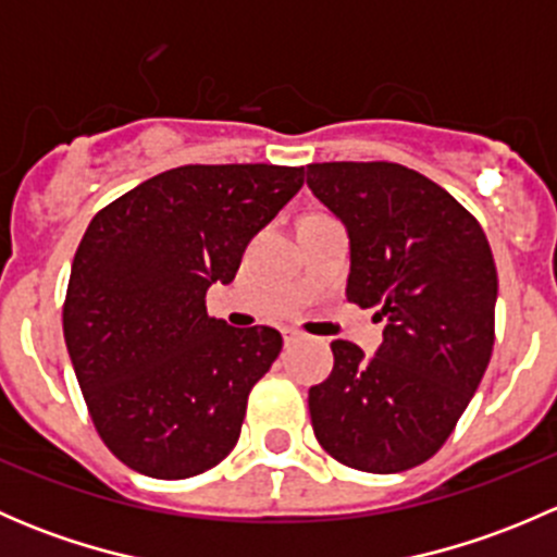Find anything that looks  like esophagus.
Here are the masks:
<instances>
[{"mask_svg": "<svg viewBox=\"0 0 557 557\" xmlns=\"http://www.w3.org/2000/svg\"><path fill=\"white\" fill-rule=\"evenodd\" d=\"M283 339H285V345H294V342L307 339V334L299 329H283Z\"/></svg>", "mask_w": 557, "mask_h": 557, "instance_id": "34e87169", "label": "esophagus"}]
</instances>
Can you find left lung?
Masks as SVG:
<instances>
[{
    "label": "left lung",
    "instance_id": "8db88e82",
    "mask_svg": "<svg viewBox=\"0 0 557 557\" xmlns=\"http://www.w3.org/2000/svg\"><path fill=\"white\" fill-rule=\"evenodd\" d=\"M307 185L350 239L347 299L385 320L372 358L331 342L334 369L310 387L314 436L350 469H412L445 445L491 361V245L442 185L401 164H310Z\"/></svg>",
    "mask_w": 557,
    "mask_h": 557
}]
</instances>
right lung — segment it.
I'll use <instances>...</instances> for the list:
<instances>
[{
  "label": "right lung",
  "instance_id": "obj_1",
  "mask_svg": "<svg viewBox=\"0 0 557 557\" xmlns=\"http://www.w3.org/2000/svg\"><path fill=\"white\" fill-rule=\"evenodd\" d=\"M305 166L188 164L94 215L75 252L64 339L94 425L115 458L156 480L221 463L250 387L280 356L269 325L207 314L247 243L299 194Z\"/></svg>",
  "mask_w": 557,
  "mask_h": 557
}]
</instances>
